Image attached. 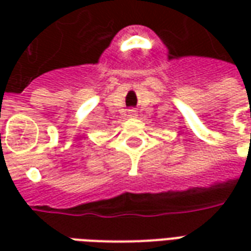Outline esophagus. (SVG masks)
I'll list each match as a JSON object with an SVG mask.
<instances>
[{"label":"esophagus","mask_w":251,"mask_h":251,"mask_svg":"<svg viewBox=\"0 0 251 251\" xmlns=\"http://www.w3.org/2000/svg\"><path fill=\"white\" fill-rule=\"evenodd\" d=\"M129 117H136V110H129Z\"/></svg>","instance_id":"esophagus-1"}]
</instances>
